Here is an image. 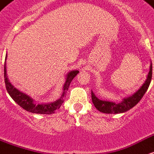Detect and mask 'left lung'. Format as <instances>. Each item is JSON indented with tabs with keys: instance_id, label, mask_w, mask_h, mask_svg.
Instances as JSON below:
<instances>
[{
	"instance_id": "1",
	"label": "left lung",
	"mask_w": 154,
	"mask_h": 154,
	"mask_svg": "<svg viewBox=\"0 0 154 154\" xmlns=\"http://www.w3.org/2000/svg\"><path fill=\"white\" fill-rule=\"evenodd\" d=\"M152 63H150L149 72L147 75V78L143 85L139 88L137 91L128 97L123 98L120 102H112L107 100H101L95 96V94L91 91L92 102L94 107L101 112L103 113H122L132 109L134 106L137 104L140 100L142 99L147 91L150 85V82L152 79Z\"/></svg>"
}]
</instances>
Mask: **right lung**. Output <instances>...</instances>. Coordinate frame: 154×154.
Segmentation results:
<instances>
[{"instance_id":"obj_1","label":"right lung","mask_w":154,"mask_h":154,"mask_svg":"<svg viewBox=\"0 0 154 154\" xmlns=\"http://www.w3.org/2000/svg\"><path fill=\"white\" fill-rule=\"evenodd\" d=\"M6 59H7V56L5 57V62H6ZM78 72L79 71L77 70H72L67 73L65 82L63 86L62 94L60 99L51 103H36L32 98L30 97L28 94L20 91L10 82V81L8 79L7 73H6V63H5L4 66L5 83L7 92L10 95V97L15 101V103H18L20 107H22L23 109L27 110L28 112H32V113H39V114H52L55 112V110L60 109V106L63 103V100H64L63 98L65 96L66 92L70 86V83L74 77L77 76Z\"/></svg>"}]
</instances>
